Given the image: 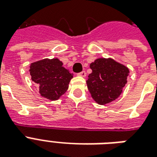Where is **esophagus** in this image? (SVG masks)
Masks as SVG:
<instances>
[{
  "label": "esophagus",
  "instance_id": "34e87169",
  "mask_svg": "<svg viewBox=\"0 0 157 157\" xmlns=\"http://www.w3.org/2000/svg\"><path fill=\"white\" fill-rule=\"evenodd\" d=\"M77 75L80 76H82V77H85V76H86V72L85 71H82L81 72H80V73L77 74Z\"/></svg>",
  "mask_w": 157,
  "mask_h": 157
}]
</instances>
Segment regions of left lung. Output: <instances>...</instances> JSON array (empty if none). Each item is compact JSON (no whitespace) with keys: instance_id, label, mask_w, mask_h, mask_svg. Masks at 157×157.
Segmentation results:
<instances>
[{"instance_id":"1","label":"left lung","mask_w":157,"mask_h":157,"mask_svg":"<svg viewBox=\"0 0 157 157\" xmlns=\"http://www.w3.org/2000/svg\"><path fill=\"white\" fill-rule=\"evenodd\" d=\"M92 72L86 81L87 87L96 103L105 105L116 100L122 93L129 68L112 59H97L90 63Z\"/></svg>"}]
</instances>
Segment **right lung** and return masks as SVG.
I'll return each instance as SVG.
<instances>
[{
    "label": "right lung",
    "instance_id": "1",
    "mask_svg": "<svg viewBox=\"0 0 157 157\" xmlns=\"http://www.w3.org/2000/svg\"><path fill=\"white\" fill-rule=\"evenodd\" d=\"M29 71L32 81L37 84L40 95L51 101L59 99L67 90L73 77L59 59L34 62L31 63Z\"/></svg>",
    "mask_w": 157,
    "mask_h": 157
}]
</instances>
